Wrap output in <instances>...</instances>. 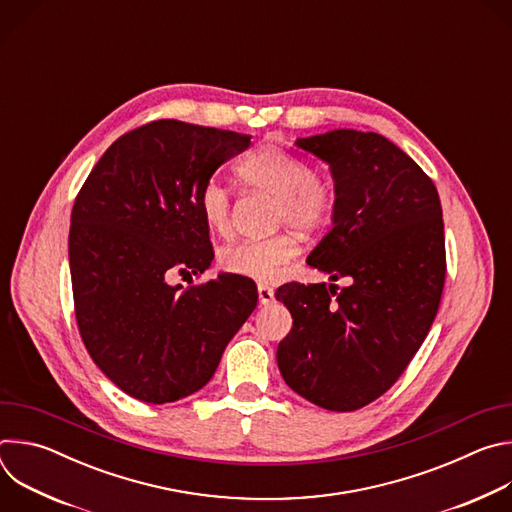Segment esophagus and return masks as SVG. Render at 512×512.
Here are the masks:
<instances>
[{
    "instance_id": "esophagus-1",
    "label": "esophagus",
    "mask_w": 512,
    "mask_h": 512,
    "mask_svg": "<svg viewBox=\"0 0 512 512\" xmlns=\"http://www.w3.org/2000/svg\"><path fill=\"white\" fill-rule=\"evenodd\" d=\"M257 294H259V304L267 306L273 302V289L269 285H257Z\"/></svg>"
}]
</instances>
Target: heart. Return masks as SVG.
<instances>
[{
	"mask_svg": "<svg viewBox=\"0 0 512 512\" xmlns=\"http://www.w3.org/2000/svg\"><path fill=\"white\" fill-rule=\"evenodd\" d=\"M239 180L275 198L273 225L294 227L304 235L322 231L334 214V186L312 174L302 158L277 145H261L237 168ZM198 210L212 233L225 235L231 227V200L218 180H208L198 192ZM300 251L296 233L285 231L259 241H243L221 251L218 263L227 271L255 281H275Z\"/></svg>",
	"mask_w": 512,
	"mask_h": 512,
	"instance_id": "1",
	"label": "heart"
}]
</instances>
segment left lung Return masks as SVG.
<instances>
[{"label": "left lung", "mask_w": 512, "mask_h": 512, "mask_svg": "<svg viewBox=\"0 0 512 512\" xmlns=\"http://www.w3.org/2000/svg\"><path fill=\"white\" fill-rule=\"evenodd\" d=\"M296 145L330 166L332 231L308 265L348 287L285 283L294 318L277 346L283 381L330 411L379 399L403 375L440 308L446 281L442 204L431 178L379 133L334 129Z\"/></svg>", "instance_id": "8db88e82"}]
</instances>
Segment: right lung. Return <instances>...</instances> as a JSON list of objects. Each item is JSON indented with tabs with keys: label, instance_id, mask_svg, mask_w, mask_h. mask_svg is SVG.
Returning a JSON list of instances; mask_svg holds the SVG:
<instances>
[{
	"label": "right lung",
	"instance_id": "obj_1",
	"mask_svg": "<svg viewBox=\"0 0 512 512\" xmlns=\"http://www.w3.org/2000/svg\"><path fill=\"white\" fill-rule=\"evenodd\" d=\"M251 135L176 119L121 135L70 214L68 261L81 338L123 393L164 405L202 389L257 306L249 277L182 287L214 253L198 192ZM192 279V277H190Z\"/></svg>",
	"mask_w": 512,
	"mask_h": 512
}]
</instances>
